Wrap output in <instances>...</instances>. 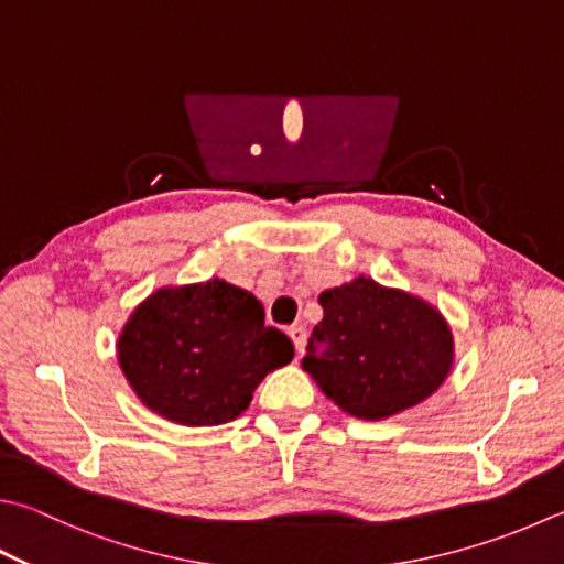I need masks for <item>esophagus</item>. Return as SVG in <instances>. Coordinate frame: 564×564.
I'll return each instance as SVG.
<instances>
[{
    "label": "esophagus",
    "instance_id": "34e87169",
    "mask_svg": "<svg viewBox=\"0 0 564 564\" xmlns=\"http://www.w3.org/2000/svg\"><path fill=\"white\" fill-rule=\"evenodd\" d=\"M290 338H292V344H294V348H296V354H304V348H306V328H304V324H294V326H290Z\"/></svg>",
    "mask_w": 564,
    "mask_h": 564
}]
</instances>
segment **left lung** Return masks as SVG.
<instances>
[{"label":"left lung","mask_w":564,"mask_h":564,"mask_svg":"<svg viewBox=\"0 0 564 564\" xmlns=\"http://www.w3.org/2000/svg\"><path fill=\"white\" fill-rule=\"evenodd\" d=\"M318 304L324 318L302 368L354 417H392L427 400L449 376V324L420 296L358 278L322 292Z\"/></svg>","instance_id":"left-lung-1"}]
</instances>
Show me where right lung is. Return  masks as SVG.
Instances as JSON below:
<instances>
[{
  "label": "right lung",
  "instance_id": "obj_1",
  "mask_svg": "<svg viewBox=\"0 0 564 564\" xmlns=\"http://www.w3.org/2000/svg\"><path fill=\"white\" fill-rule=\"evenodd\" d=\"M292 358L290 338L264 326L262 304L223 280L156 290L117 341L137 398L186 427L236 420L262 378Z\"/></svg>",
  "mask_w": 564,
  "mask_h": 564
}]
</instances>
